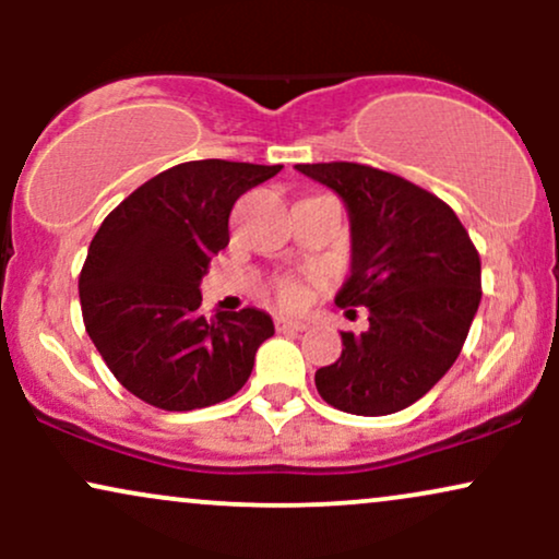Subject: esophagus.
I'll return each instance as SVG.
<instances>
[{
    "mask_svg": "<svg viewBox=\"0 0 559 559\" xmlns=\"http://www.w3.org/2000/svg\"><path fill=\"white\" fill-rule=\"evenodd\" d=\"M305 329H307L305 320L275 318V331H284V333H299V331H305Z\"/></svg>",
    "mask_w": 559,
    "mask_h": 559,
    "instance_id": "esophagus-1",
    "label": "esophagus"
}]
</instances>
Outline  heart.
<instances>
[{
	"mask_svg": "<svg viewBox=\"0 0 559 559\" xmlns=\"http://www.w3.org/2000/svg\"><path fill=\"white\" fill-rule=\"evenodd\" d=\"M275 299L286 310H299L310 301V286L297 275H284V278L275 281Z\"/></svg>",
	"mask_w": 559,
	"mask_h": 559,
	"instance_id": "1",
	"label": "heart"
}]
</instances>
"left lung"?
Wrapping results in <instances>:
<instances>
[{
	"label": "left lung",
	"mask_w": 559,
	"mask_h": 559,
	"mask_svg": "<svg viewBox=\"0 0 559 559\" xmlns=\"http://www.w3.org/2000/svg\"><path fill=\"white\" fill-rule=\"evenodd\" d=\"M344 199L352 275L338 307H368V331H342V357L316 373L342 413H400L452 368L480 301L476 243L444 199L373 165H297ZM355 312V310H349Z\"/></svg>",
	"instance_id": "8db88e82"
}]
</instances>
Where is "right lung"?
<instances>
[{
	"label": "right lung",
	"mask_w": 559,
	"mask_h": 559,
	"mask_svg": "<svg viewBox=\"0 0 559 559\" xmlns=\"http://www.w3.org/2000/svg\"><path fill=\"white\" fill-rule=\"evenodd\" d=\"M281 165L194 159L141 183L105 217L81 267L86 333L120 386L168 413L234 396L273 336V320L247 307L199 316V284L228 247L236 199Z\"/></svg>",
	"instance_id": "obj_1"
}]
</instances>
